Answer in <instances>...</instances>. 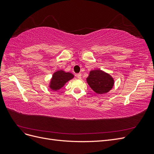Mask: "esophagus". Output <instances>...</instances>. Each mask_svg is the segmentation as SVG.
I'll return each instance as SVG.
<instances>
[{
  "label": "esophagus",
  "mask_w": 154,
  "mask_h": 154,
  "mask_svg": "<svg viewBox=\"0 0 154 154\" xmlns=\"http://www.w3.org/2000/svg\"><path fill=\"white\" fill-rule=\"evenodd\" d=\"M76 76L78 79H81V78H82V74H80V73L76 74Z\"/></svg>",
  "instance_id": "obj_1"
}]
</instances>
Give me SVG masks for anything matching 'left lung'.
Instances as JSON below:
<instances>
[{"label": "left lung", "mask_w": 154, "mask_h": 154, "mask_svg": "<svg viewBox=\"0 0 154 154\" xmlns=\"http://www.w3.org/2000/svg\"><path fill=\"white\" fill-rule=\"evenodd\" d=\"M86 80L92 89L98 94L109 92L114 85L113 77L101 69L91 71Z\"/></svg>", "instance_id": "1"}]
</instances>
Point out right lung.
Masks as SVG:
<instances>
[{
	"mask_svg": "<svg viewBox=\"0 0 154 154\" xmlns=\"http://www.w3.org/2000/svg\"><path fill=\"white\" fill-rule=\"evenodd\" d=\"M74 77V74L71 72H66L62 69L58 70L53 73L49 83V87L52 91H57L62 88L67 82L72 80Z\"/></svg>",
	"mask_w": 154,
	"mask_h": 154,
	"instance_id": "1",
	"label": "right lung"
}]
</instances>
